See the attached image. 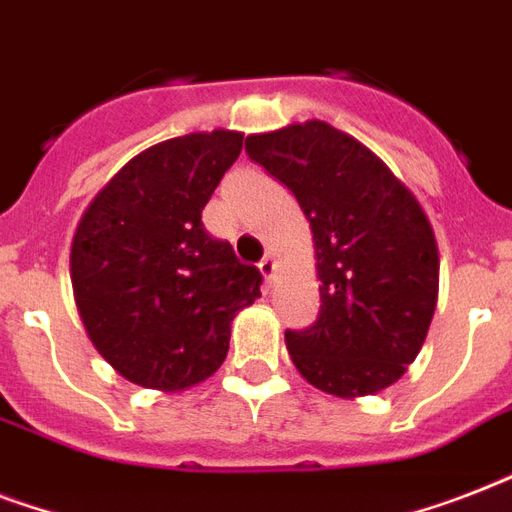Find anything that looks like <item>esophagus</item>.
Masks as SVG:
<instances>
[{"label":"esophagus","instance_id":"1","mask_svg":"<svg viewBox=\"0 0 512 512\" xmlns=\"http://www.w3.org/2000/svg\"><path fill=\"white\" fill-rule=\"evenodd\" d=\"M257 268H260V273H263L265 284L271 287L273 281V273H276V260H273V255H265L260 263H257Z\"/></svg>","mask_w":512,"mask_h":512}]
</instances>
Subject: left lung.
I'll return each instance as SVG.
<instances>
[{
    "instance_id": "1",
    "label": "left lung",
    "mask_w": 512,
    "mask_h": 512,
    "mask_svg": "<svg viewBox=\"0 0 512 512\" xmlns=\"http://www.w3.org/2000/svg\"><path fill=\"white\" fill-rule=\"evenodd\" d=\"M244 146L311 223L321 311L311 327L287 329L292 364L329 396L393 385L420 353L438 300V247L420 201L364 143L319 119Z\"/></svg>"
}]
</instances>
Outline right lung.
<instances>
[{
  "label": "right lung",
  "mask_w": 512,
  "mask_h": 512,
  "mask_svg": "<svg viewBox=\"0 0 512 512\" xmlns=\"http://www.w3.org/2000/svg\"><path fill=\"white\" fill-rule=\"evenodd\" d=\"M241 140V132L215 130L156 143L124 164L79 220L76 308L124 380L170 393L212 377L233 316L260 297V271L201 225Z\"/></svg>",
  "instance_id": "right-lung-1"
}]
</instances>
